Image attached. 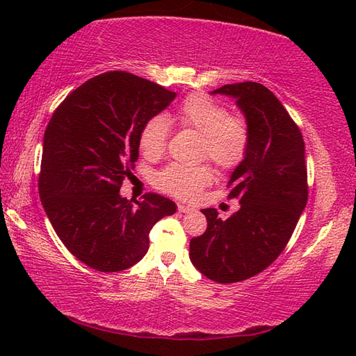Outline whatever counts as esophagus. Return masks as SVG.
Segmentation results:
<instances>
[{"label":"esophagus","mask_w":356,"mask_h":356,"mask_svg":"<svg viewBox=\"0 0 356 356\" xmlns=\"http://www.w3.org/2000/svg\"><path fill=\"white\" fill-rule=\"evenodd\" d=\"M177 209H179V213H184V214L194 213V209H193V208H190V207H185V205H177Z\"/></svg>","instance_id":"obj_1"}]
</instances>
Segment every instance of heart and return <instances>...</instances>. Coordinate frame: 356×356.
Masks as SVG:
<instances>
[{"label":"heart","mask_w":356,"mask_h":356,"mask_svg":"<svg viewBox=\"0 0 356 356\" xmlns=\"http://www.w3.org/2000/svg\"><path fill=\"white\" fill-rule=\"evenodd\" d=\"M177 122L202 134V157H208L222 170L231 171L245 161L251 130L245 118L232 116L228 107L203 93H194L179 105ZM171 133L170 120L163 115L151 116L139 133L140 153L149 161L159 159L166 149ZM214 180L209 165L171 163L157 172L154 184L172 197L191 202L199 197L203 188Z\"/></svg>","instance_id":"1"}]
</instances>
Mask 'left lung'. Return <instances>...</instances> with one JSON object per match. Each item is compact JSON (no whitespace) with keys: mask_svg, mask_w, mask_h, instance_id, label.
<instances>
[{"mask_svg":"<svg viewBox=\"0 0 356 356\" xmlns=\"http://www.w3.org/2000/svg\"><path fill=\"white\" fill-rule=\"evenodd\" d=\"M236 99L251 130L248 154L232 171L229 218L207 208V231L190 241V259L217 283H236L266 269L283 252L307 202L305 140L275 95L259 82L226 84L211 92Z\"/></svg>","mask_w":356,"mask_h":356,"instance_id":"1","label":"left lung"}]
</instances>
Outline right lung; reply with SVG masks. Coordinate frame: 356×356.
Wrapping results in <instances>:
<instances>
[{
	"label": "right lung",
	"instance_id": "right-lung-1",
	"mask_svg": "<svg viewBox=\"0 0 356 356\" xmlns=\"http://www.w3.org/2000/svg\"><path fill=\"white\" fill-rule=\"evenodd\" d=\"M162 86L113 70L88 79L65 97L45 128L40 197L65 248L101 272L142 260L149 231L176 203L154 193L142 200L119 194L139 157L147 119L174 101Z\"/></svg>",
	"mask_w": 356,
	"mask_h": 356
}]
</instances>
